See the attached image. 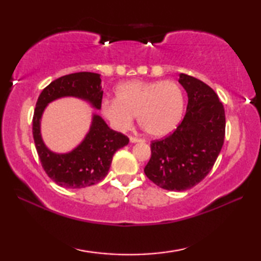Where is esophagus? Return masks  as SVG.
Instances as JSON below:
<instances>
[{
	"mask_svg": "<svg viewBox=\"0 0 261 261\" xmlns=\"http://www.w3.org/2000/svg\"><path fill=\"white\" fill-rule=\"evenodd\" d=\"M130 141H131V143H139V141H144V139H140V138H138V137L131 136L130 137Z\"/></svg>",
	"mask_w": 261,
	"mask_h": 261,
	"instance_id": "obj_1",
	"label": "esophagus"
}]
</instances>
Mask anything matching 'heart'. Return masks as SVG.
<instances>
[{
    "label": "heart",
    "mask_w": 261,
    "mask_h": 261,
    "mask_svg": "<svg viewBox=\"0 0 261 261\" xmlns=\"http://www.w3.org/2000/svg\"><path fill=\"white\" fill-rule=\"evenodd\" d=\"M116 100H105L101 112L115 129L125 131L135 116L141 129L154 137L173 132L182 120L184 93L174 81H131L115 90Z\"/></svg>",
    "instance_id": "b5f03b06"
}]
</instances>
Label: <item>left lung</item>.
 Segmentation results:
<instances>
[{
	"label": "left lung",
	"instance_id": "8db88e82",
	"mask_svg": "<svg viewBox=\"0 0 261 261\" xmlns=\"http://www.w3.org/2000/svg\"><path fill=\"white\" fill-rule=\"evenodd\" d=\"M188 93L183 121L165 139L151 143L145 174L154 184L170 191H184L201 182L222 148L226 115L218 94L199 79L179 74Z\"/></svg>",
	"mask_w": 261,
	"mask_h": 261
}]
</instances>
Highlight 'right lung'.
I'll return each mask as SVG.
<instances>
[{
	"label": "right lung",
	"mask_w": 261,
	"mask_h": 261,
	"mask_svg": "<svg viewBox=\"0 0 261 261\" xmlns=\"http://www.w3.org/2000/svg\"><path fill=\"white\" fill-rule=\"evenodd\" d=\"M103 91L99 73L76 72L60 77L45 87L39 95L33 115V138L39 159L46 174L67 189H82L99 183L108 174L117 149L129 144V138L114 131L102 117L93 114L90 131L71 152H51L43 143L40 130L42 114L48 103L64 96L87 101L95 109L101 108Z\"/></svg>",
	"instance_id": "add662e5"
}]
</instances>
